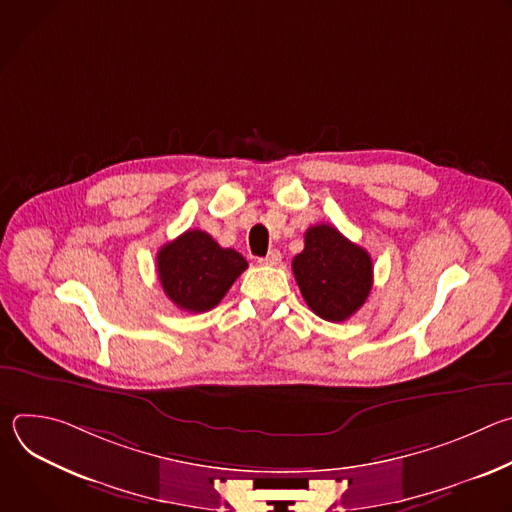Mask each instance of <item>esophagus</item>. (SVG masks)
<instances>
[{
    "mask_svg": "<svg viewBox=\"0 0 512 512\" xmlns=\"http://www.w3.org/2000/svg\"><path fill=\"white\" fill-rule=\"evenodd\" d=\"M259 263H263V265H279L281 263V253L277 249H271L265 257L259 259Z\"/></svg>",
    "mask_w": 512,
    "mask_h": 512,
    "instance_id": "34e87169",
    "label": "esophagus"
}]
</instances>
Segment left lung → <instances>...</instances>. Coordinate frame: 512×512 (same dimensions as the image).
Returning a JSON list of instances; mask_svg holds the SVG:
<instances>
[{"instance_id":"left-lung-1","label":"left lung","mask_w":512,"mask_h":512,"mask_svg":"<svg viewBox=\"0 0 512 512\" xmlns=\"http://www.w3.org/2000/svg\"><path fill=\"white\" fill-rule=\"evenodd\" d=\"M310 310L344 322L367 302L373 287V261L362 247L332 225H314L304 235V251L291 261Z\"/></svg>"}]
</instances>
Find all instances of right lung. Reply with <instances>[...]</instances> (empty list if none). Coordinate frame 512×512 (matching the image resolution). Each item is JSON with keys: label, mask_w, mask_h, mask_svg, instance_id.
Returning a JSON list of instances; mask_svg holds the SVG:
<instances>
[{"label": "right lung", "mask_w": 512, "mask_h": 512, "mask_svg": "<svg viewBox=\"0 0 512 512\" xmlns=\"http://www.w3.org/2000/svg\"><path fill=\"white\" fill-rule=\"evenodd\" d=\"M166 296L186 312H208L225 298L247 261L235 249H223L204 231H186L166 243L156 257Z\"/></svg>", "instance_id": "1"}]
</instances>
